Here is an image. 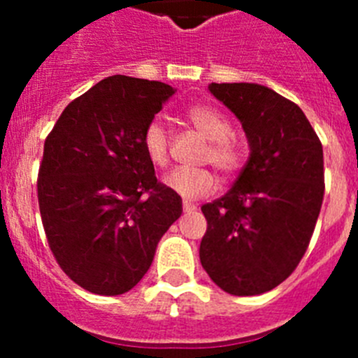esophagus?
Masks as SVG:
<instances>
[{
    "label": "esophagus",
    "instance_id": "34e87169",
    "mask_svg": "<svg viewBox=\"0 0 358 358\" xmlns=\"http://www.w3.org/2000/svg\"><path fill=\"white\" fill-rule=\"evenodd\" d=\"M182 210H185V213H195V211H197V206L192 204V202H182Z\"/></svg>",
    "mask_w": 358,
    "mask_h": 358
}]
</instances>
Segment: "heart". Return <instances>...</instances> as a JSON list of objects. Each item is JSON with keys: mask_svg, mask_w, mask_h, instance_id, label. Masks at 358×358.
Here are the masks:
<instances>
[{"mask_svg": "<svg viewBox=\"0 0 358 358\" xmlns=\"http://www.w3.org/2000/svg\"><path fill=\"white\" fill-rule=\"evenodd\" d=\"M186 116L208 141L204 159L224 173H235L243 164V145L231 134V123L226 116L211 106H192ZM143 148L148 159L156 166L169 163L170 138L159 122L148 123L143 132ZM164 185L185 201H195L213 194L217 177L208 169H176L164 177Z\"/></svg>", "mask_w": 358, "mask_h": 358, "instance_id": "1", "label": "heart"}]
</instances>
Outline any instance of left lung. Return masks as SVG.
I'll return each instance as SVG.
<instances>
[{"instance_id":"left-lung-1","label":"left lung","mask_w":358,"mask_h":358,"mask_svg":"<svg viewBox=\"0 0 358 358\" xmlns=\"http://www.w3.org/2000/svg\"><path fill=\"white\" fill-rule=\"evenodd\" d=\"M240 120L249 159L208 220L201 264L233 296H258L285 281L308 248L324 195L322 145L305 113L267 85L210 84Z\"/></svg>"}]
</instances>
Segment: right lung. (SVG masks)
<instances>
[{
    "instance_id": "add662e5",
    "label": "right lung",
    "mask_w": 358,
    "mask_h": 358,
    "mask_svg": "<svg viewBox=\"0 0 358 358\" xmlns=\"http://www.w3.org/2000/svg\"><path fill=\"white\" fill-rule=\"evenodd\" d=\"M172 85L115 75L75 98L44 141L37 179L57 264L82 289L129 292L150 268L161 236L182 213L157 182L143 132Z\"/></svg>"
}]
</instances>
